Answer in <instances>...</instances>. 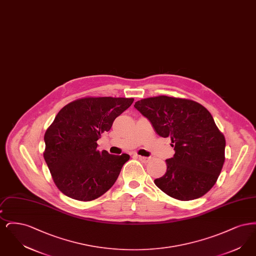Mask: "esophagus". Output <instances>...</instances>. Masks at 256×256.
I'll return each mask as SVG.
<instances>
[{
    "label": "esophagus",
    "instance_id": "1",
    "mask_svg": "<svg viewBox=\"0 0 256 256\" xmlns=\"http://www.w3.org/2000/svg\"><path fill=\"white\" fill-rule=\"evenodd\" d=\"M136 158L139 159L141 162H143V163H148L150 160V158H146V156H136Z\"/></svg>",
    "mask_w": 256,
    "mask_h": 256
}]
</instances>
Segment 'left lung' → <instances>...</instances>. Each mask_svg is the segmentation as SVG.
Segmentation results:
<instances>
[{"mask_svg":"<svg viewBox=\"0 0 256 256\" xmlns=\"http://www.w3.org/2000/svg\"><path fill=\"white\" fill-rule=\"evenodd\" d=\"M134 108L161 137H170L174 154L166 160V174L154 180L164 193L192 200L207 192L224 162L226 139L210 112L191 100L158 96L135 102Z\"/></svg>","mask_w":256,"mask_h":256,"instance_id":"1","label":"left lung"}]
</instances>
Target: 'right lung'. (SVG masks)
I'll return each mask as SVG.
<instances>
[{"mask_svg":"<svg viewBox=\"0 0 256 256\" xmlns=\"http://www.w3.org/2000/svg\"><path fill=\"white\" fill-rule=\"evenodd\" d=\"M134 100L132 98H84L68 104L58 113L44 136V158L64 195L82 202L92 200L117 180L130 156L100 152L97 141Z\"/></svg>","mask_w":256,"mask_h":256,"instance_id":"add662e5","label":"right lung"}]
</instances>
